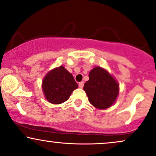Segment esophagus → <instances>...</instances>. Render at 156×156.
<instances>
[{"instance_id": "obj_1", "label": "esophagus", "mask_w": 156, "mask_h": 156, "mask_svg": "<svg viewBox=\"0 0 156 156\" xmlns=\"http://www.w3.org/2000/svg\"><path fill=\"white\" fill-rule=\"evenodd\" d=\"M78 86H79V87L80 88V89H82V88H83V86H84V83H83V81L80 82L79 84H78Z\"/></svg>"}]
</instances>
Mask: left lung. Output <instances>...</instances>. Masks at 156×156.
Instances as JSON below:
<instances>
[{
  "instance_id": "1",
  "label": "left lung",
  "mask_w": 156,
  "mask_h": 156,
  "mask_svg": "<svg viewBox=\"0 0 156 156\" xmlns=\"http://www.w3.org/2000/svg\"><path fill=\"white\" fill-rule=\"evenodd\" d=\"M89 80L83 86L89 102L98 109H107L114 104L119 93V84L108 71L96 67L90 71Z\"/></svg>"
}]
</instances>
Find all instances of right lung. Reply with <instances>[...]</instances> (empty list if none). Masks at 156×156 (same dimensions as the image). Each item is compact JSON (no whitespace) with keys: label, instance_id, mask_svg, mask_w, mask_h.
<instances>
[{"label":"right lung","instance_id":"add662e5","mask_svg":"<svg viewBox=\"0 0 156 156\" xmlns=\"http://www.w3.org/2000/svg\"><path fill=\"white\" fill-rule=\"evenodd\" d=\"M78 88L74 78L63 66L49 71L42 82L44 96L50 103L61 104L69 99L70 94Z\"/></svg>","mask_w":156,"mask_h":156}]
</instances>
